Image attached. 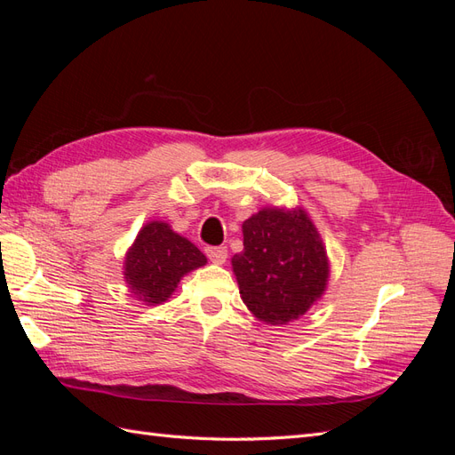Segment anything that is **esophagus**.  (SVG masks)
I'll list each match as a JSON object with an SVG mask.
<instances>
[{
  "label": "esophagus",
  "mask_w": 455,
  "mask_h": 455,
  "mask_svg": "<svg viewBox=\"0 0 455 455\" xmlns=\"http://www.w3.org/2000/svg\"><path fill=\"white\" fill-rule=\"evenodd\" d=\"M204 254L209 256L212 264H224L226 258H228V249H226V246H206Z\"/></svg>",
  "instance_id": "obj_1"
}]
</instances>
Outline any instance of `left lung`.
<instances>
[{
  "instance_id": "left-lung-1",
  "label": "left lung",
  "mask_w": 455,
  "mask_h": 455,
  "mask_svg": "<svg viewBox=\"0 0 455 455\" xmlns=\"http://www.w3.org/2000/svg\"><path fill=\"white\" fill-rule=\"evenodd\" d=\"M244 251L231 258L241 299L256 319H299L326 291L328 256L304 209L266 206L243 222Z\"/></svg>"
}]
</instances>
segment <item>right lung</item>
Masks as SVG:
<instances>
[{
	"label": "right lung",
	"instance_id": "obj_1",
	"mask_svg": "<svg viewBox=\"0 0 455 455\" xmlns=\"http://www.w3.org/2000/svg\"><path fill=\"white\" fill-rule=\"evenodd\" d=\"M206 264V256L167 222H148L125 256V281L148 306L167 301L186 273Z\"/></svg>",
	"mask_w": 455,
	"mask_h": 455
}]
</instances>
